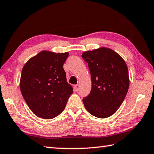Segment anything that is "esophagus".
Segmentation results:
<instances>
[{
    "instance_id": "esophagus-1",
    "label": "esophagus",
    "mask_w": 154,
    "mask_h": 154,
    "mask_svg": "<svg viewBox=\"0 0 154 154\" xmlns=\"http://www.w3.org/2000/svg\"><path fill=\"white\" fill-rule=\"evenodd\" d=\"M74 89H75V91H79L80 86L78 85H74Z\"/></svg>"
}]
</instances>
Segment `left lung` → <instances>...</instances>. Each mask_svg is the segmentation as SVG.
<instances>
[{
  "label": "left lung",
  "mask_w": 154,
  "mask_h": 154,
  "mask_svg": "<svg viewBox=\"0 0 154 154\" xmlns=\"http://www.w3.org/2000/svg\"><path fill=\"white\" fill-rule=\"evenodd\" d=\"M91 75L90 94L82 99L86 109L98 118H106L117 111L125 98L129 80L126 63L111 49L101 48L82 55Z\"/></svg>",
  "instance_id": "left-lung-1"
}]
</instances>
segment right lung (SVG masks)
Listing matches in <instances>:
<instances>
[{"label":"right lung","instance_id":"obj_1","mask_svg":"<svg viewBox=\"0 0 154 154\" xmlns=\"http://www.w3.org/2000/svg\"><path fill=\"white\" fill-rule=\"evenodd\" d=\"M68 55V52L42 51L23 66L20 89L26 103L37 117L45 119L57 117L73 93L63 68Z\"/></svg>","mask_w":154,"mask_h":154}]
</instances>
